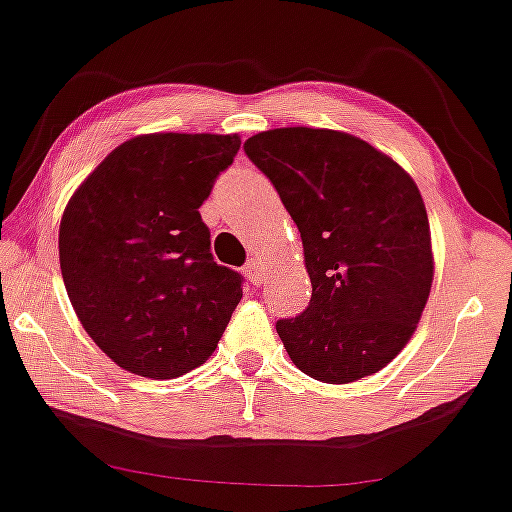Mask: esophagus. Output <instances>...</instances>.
Masks as SVG:
<instances>
[{"label":"esophagus","mask_w":512,"mask_h":512,"mask_svg":"<svg viewBox=\"0 0 512 512\" xmlns=\"http://www.w3.org/2000/svg\"><path fill=\"white\" fill-rule=\"evenodd\" d=\"M245 274H248L252 286H262V283L267 281V274H264L262 264L257 257H252V260H248V264H245Z\"/></svg>","instance_id":"esophagus-1"}]
</instances>
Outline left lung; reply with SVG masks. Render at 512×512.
Here are the masks:
<instances>
[{"label": "left lung", "instance_id": "8db88e82", "mask_svg": "<svg viewBox=\"0 0 512 512\" xmlns=\"http://www.w3.org/2000/svg\"><path fill=\"white\" fill-rule=\"evenodd\" d=\"M243 150L303 238L312 298L276 322L288 357L324 384L379 372L415 334L432 291V233L415 181L365 140L329 128H274Z\"/></svg>", "mask_w": 512, "mask_h": 512}]
</instances>
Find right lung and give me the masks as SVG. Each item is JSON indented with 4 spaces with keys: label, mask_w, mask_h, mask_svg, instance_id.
Here are the masks:
<instances>
[{
    "label": "right lung",
    "mask_w": 512,
    "mask_h": 512,
    "mask_svg": "<svg viewBox=\"0 0 512 512\" xmlns=\"http://www.w3.org/2000/svg\"><path fill=\"white\" fill-rule=\"evenodd\" d=\"M238 135L152 133L126 140L80 183L59 226L76 315L126 372L176 379L217 348L243 276L214 262L200 217Z\"/></svg>",
    "instance_id": "right-lung-1"
}]
</instances>
